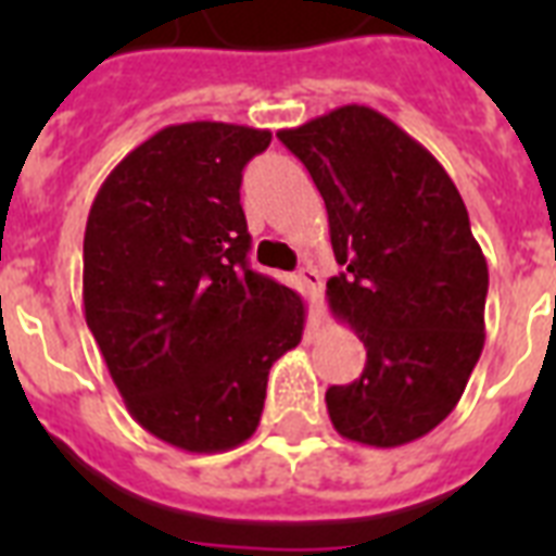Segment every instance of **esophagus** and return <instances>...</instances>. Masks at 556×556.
<instances>
[{"mask_svg": "<svg viewBox=\"0 0 556 556\" xmlns=\"http://www.w3.org/2000/svg\"><path fill=\"white\" fill-rule=\"evenodd\" d=\"M300 279V288H303V294L308 296V323H317L323 314V277L320 270L314 268V265H305L296 274Z\"/></svg>", "mask_w": 556, "mask_h": 556, "instance_id": "34e87169", "label": "esophagus"}]
</instances>
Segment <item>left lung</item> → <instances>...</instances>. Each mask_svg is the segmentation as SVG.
Listing matches in <instances>:
<instances>
[{
	"label": "left lung",
	"instance_id": "1",
	"mask_svg": "<svg viewBox=\"0 0 556 556\" xmlns=\"http://www.w3.org/2000/svg\"><path fill=\"white\" fill-rule=\"evenodd\" d=\"M277 138L329 213L334 317L366 346L364 375L329 387L334 430L401 447L439 427L484 346L488 262L456 185L421 143L369 106H340Z\"/></svg>",
	"mask_w": 556,
	"mask_h": 556
}]
</instances>
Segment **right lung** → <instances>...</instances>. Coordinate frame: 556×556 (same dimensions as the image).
Listing matches in <instances>:
<instances>
[{
	"mask_svg": "<svg viewBox=\"0 0 556 556\" xmlns=\"http://www.w3.org/2000/svg\"><path fill=\"white\" fill-rule=\"evenodd\" d=\"M268 129L192 121L117 164L83 236V312L126 409L187 453L260 427L268 371L303 340L296 291L251 270L239 204Z\"/></svg>",
	"mask_w": 556,
	"mask_h": 556,
	"instance_id": "right-lung-1",
	"label": "right lung"
}]
</instances>
